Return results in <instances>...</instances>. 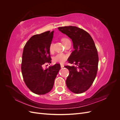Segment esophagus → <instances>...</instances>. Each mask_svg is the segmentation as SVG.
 Here are the masks:
<instances>
[{
	"instance_id": "34e87169",
	"label": "esophagus",
	"mask_w": 120,
	"mask_h": 120,
	"mask_svg": "<svg viewBox=\"0 0 120 120\" xmlns=\"http://www.w3.org/2000/svg\"><path fill=\"white\" fill-rule=\"evenodd\" d=\"M60 67L61 68H63L64 67V64H60Z\"/></svg>"
}]
</instances>
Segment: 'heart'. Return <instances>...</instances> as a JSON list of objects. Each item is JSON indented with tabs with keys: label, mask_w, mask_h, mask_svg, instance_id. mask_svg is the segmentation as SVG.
<instances>
[{
	"label": "heart",
	"mask_w": 120,
	"mask_h": 120,
	"mask_svg": "<svg viewBox=\"0 0 120 120\" xmlns=\"http://www.w3.org/2000/svg\"><path fill=\"white\" fill-rule=\"evenodd\" d=\"M67 38H63L62 41H64V40ZM53 50V43L52 42L50 43L49 45V50L50 52H52ZM67 58V56L66 54L63 53H59L57 54L56 55L53 57V61L54 62H57V63H63L66 60Z\"/></svg>",
	"instance_id": "heart-1"
}]
</instances>
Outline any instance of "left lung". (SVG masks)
<instances>
[{"instance_id": "1", "label": "left lung", "mask_w": 120, "mask_h": 120, "mask_svg": "<svg viewBox=\"0 0 120 120\" xmlns=\"http://www.w3.org/2000/svg\"><path fill=\"white\" fill-rule=\"evenodd\" d=\"M58 29L71 39L74 49L68 60L75 66H65L70 71L67 86L75 94L85 92L92 86L97 74L99 57L95 42L88 32L77 26Z\"/></svg>"}]
</instances>
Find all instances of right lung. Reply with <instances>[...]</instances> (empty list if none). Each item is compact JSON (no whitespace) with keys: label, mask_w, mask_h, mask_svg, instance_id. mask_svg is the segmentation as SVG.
Masks as SVG:
<instances>
[{"label":"right lung","mask_w":120,"mask_h":120,"mask_svg":"<svg viewBox=\"0 0 120 120\" xmlns=\"http://www.w3.org/2000/svg\"><path fill=\"white\" fill-rule=\"evenodd\" d=\"M54 31L32 36L25 44L22 53L21 72L25 84L31 92L44 95L53 88L60 66L59 64L45 69L43 64L51 63L49 45Z\"/></svg>","instance_id":"add662e5"}]
</instances>
